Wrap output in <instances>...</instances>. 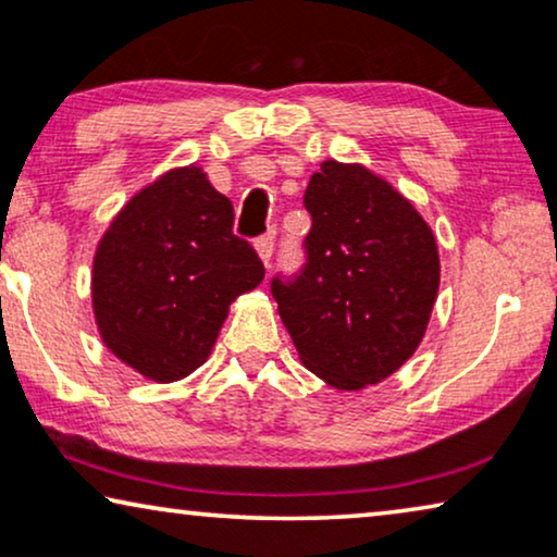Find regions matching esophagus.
<instances>
[{
	"instance_id": "obj_1",
	"label": "esophagus",
	"mask_w": 557,
	"mask_h": 557,
	"mask_svg": "<svg viewBox=\"0 0 557 557\" xmlns=\"http://www.w3.org/2000/svg\"><path fill=\"white\" fill-rule=\"evenodd\" d=\"M256 250H258V258H261L265 269H269L271 258H273V235H263V238H258Z\"/></svg>"
}]
</instances>
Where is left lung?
<instances>
[{
  "instance_id": "1",
  "label": "left lung",
  "mask_w": 557,
  "mask_h": 557,
  "mask_svg": "<svg viewBox=\"0 0 557 557\" xmlns=\"http://www.w3.org/2000/svg\"><path fill=\"white\" fill-rule=\"evenodd\" d=\"M307 265L273 278L281 322L304 368L334 391H362L403 368L436 304V235L410 200L362 164L311 174Z\"/></svg>"
}]
</instances>
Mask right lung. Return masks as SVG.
<instances>
[{
	"instance_id": "obj_1",
	"label": "right lung",
	"mask_w": 557,
	"mask_h": 557,
	"mask_svg": "<svg viewBox=\"0 0 557 557\" xmlns=\"http://www.w3.org/2000/svg\"><path fill=\"white\" fill-rule=\"evenodd\" d=\"M250 243L233 235V205L202 166L164 172L106 227L90 296L103 345L154 383L208 360L227 309L263 281Z\"/></svg>"
}]
</instances>
